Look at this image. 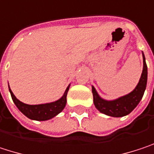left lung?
<instances>
[{
	"label": "left lung",
	"instance_id": "8db88e82",
	"mask_svg": "<svg viewBox=\"0 0 154 154\" xmlns=\"http://www.w3.org/2000/svg\"><path fill=\"white\" fill-rule=\"evenodd\" d=\"M143 72L137 87L129 94L114 100H105L97 94L96 88L92 86L93 101L96 108L102 113L112 117H123L130 113L141 101L144 96L147 83V66L143 53Z\"/></svg>",
	"mask_w": 154,
	"mask_h": 154
}]
</instances>
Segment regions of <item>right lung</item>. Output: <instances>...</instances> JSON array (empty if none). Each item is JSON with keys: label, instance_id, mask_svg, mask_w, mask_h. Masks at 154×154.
<instances>
[{"label": "right lung", "instance_id": "right-lung-1", "mask_svg": "<svg viewBox=\"0 0 154 154\" xmlns=\"http://www.w3.org/2000/svg\"><path fill=\"white\" fill-rule=\"evenodd\" d=\"M69 87L66 89L63 97L59 98L58 100L51 103H47V104H42V105H27L25 104L21 101H19L13 92L11 91L9 86L10 95L12 97V100L16 106L18 108V110L26 115L27 118L34 121H48L49 119H52L56 115H57L59 112H61L65 106L66 105V96L67 92L69 90Z\"/></svg>", "mask_w": 154, "mask_h": 154}]
</instances>
